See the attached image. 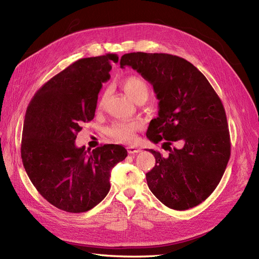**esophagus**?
I'll return each instance as SVG.
<instances>
[{"mask_svg": "<svg viewBox=\"0 0 259 259\" xmlns=\"http://www.w3.org/2000/svg\"><path fill=\"white\" fill-rule=\"evenodd\" d=\"M127 151L131 154H134V153H138V152L142 151V149L138 148V147H135V146H131V147L127 148Z\"/></svg>", "mask_w": 259, "mask_h": 259, "instance_id": "obj_1", "label": "esophagus"}]
</instances>
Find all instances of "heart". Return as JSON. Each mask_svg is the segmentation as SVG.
<instances>
[{"instance_id":"heart-1","label":"heart","mask_w":259,"mask_h":259,"mask_svg":"<svg viewBox=\"0 0 259 259\" xmlns=\"http://www.w3.org/2000/svg\"><path fill=\"white\" fill-rule=\"evenodd\" d=\"M122 88L124 92L137 104H144L151 94L149 84L138 75H130L123 81ZM108 99V91H105L98 100L97 108L103 109ZM143 122L133 121H115L107 128V134L115 142L133 143L136 138V133L143 128Z\"/></svg>"}]
</instances>
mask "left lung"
Instances as JSON below:
<instances>
[{
  "mask_svg": "<svg viewBox=\"0 0 259 259\" xmlns=\"http://www.w3.org/2000/svg\"><path fill=\"white\" fill-rule=\"evenodd\" d=\"M121 68L132 67L150 82L159 101L147 137L163 142L164 156L150 149L155 166L146 174L149 189L176 210L199 205L211 194L230 159L231 144L225 108L202 72L169 54L130 53ZM177 143L178 147H170Z\"/></svg>",
  "mask_w": 259,
  "mask_h": 259,
  "instance_id": "left-lung-1",
  "label": "left lung"
}]
</instances>
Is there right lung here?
I'll return each mask as SVG.
<instances>
[{
  "mask_svg": "<svg viewBox=\"0 0 259 259\" xmlns=\"http://www.w3.org/2000/svg\"><path fill=\"white\" fill-rule=\"evenodd\" d=\"M116 54L82 58L53 76L27 108L21 138V159L42 197L68 213L96 206L110 190V170L127 155L120 145L96 149L74 144L83 123L95 116L98 93L110 79Z\"/></svg>",
  "mask_w": 259,
  "mask_h": 259,
  "instance_id": "obj_1",
  "label": "right lung"
}]
</instances>
